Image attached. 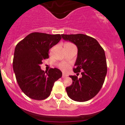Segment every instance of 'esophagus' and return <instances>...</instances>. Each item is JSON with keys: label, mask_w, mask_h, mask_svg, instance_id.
Segmentation results:
<instances>
[{"label": "esophagus", "mask_w": 125, "mask_h": 125, "mask_svg": "<svg viewBox=\"0 0 125 125\" xmlns=\"http://www.w3.org/2000/svg\"><path fill=\"white\" fill-rule=\"evenodd\" d=\"M67 77L66 74H62V78H64V77Z\"/></svg>", "instance_id": "esophagus-1"}]
</instances>
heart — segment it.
<instances>
[{
	"mask_svg": "<svg viewBox=\"0 0 125 125\" xmlns=\"http://www.w3.org/2000/svg\"><path fill=\"white\" fill-rule=\"evenodd\" d=\"M72 44H73L71 43L67 42L64 44V46H67L72 45ZM69 67H70V64L69 63H63V64H62L61 65V67L63 70H67Z\"/></svg>",
	"mask_w": 125,
	"mask_h": 125,
	"instance_id": "heart-1",
	"label": "heart"
}]
</instances>
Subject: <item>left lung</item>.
<instances>
[{"label": "left lung", "mask_w": 125, "mask_h": 125, "mask_svg": "<svg viewBox=\"0 0 125 125\" xmlns=\"http://www.w3.org/2000/svg\"><path fill=\"white\" fill-rule=\"evenodd\" d=\"M65 41L76 44L78 49L73 72L82 76H70L72 84L66 88L68 96L77 102L91 99L101 89L107 73L104 49L95 39L83 34L62 35Z\"/></svg>", "instance_id": "obj_1"}]
</instances>
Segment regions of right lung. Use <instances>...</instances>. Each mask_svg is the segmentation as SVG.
Wrapping results in <instances>:
<instances>
[{
    "mask_svg": "<svg viewBox=\"0 0 125 125\" xmlns=\"http://www.w3.org/2000/svg\"><path fill=\"white\" fill-rule=\"evenodd\" d=\"M62 39L61 35L44 33H30L16 46L13 68L20 88L27 96L44 100L49 96L54 82L62 76L57 68L48 72L41 69L42 61L49 58V51Z\"/></svg>",
    "mask_w": 125,
    "mask_h": 125,
    "instance_id": "obj_1",
    "label": "right lung"
}]
</instances>
